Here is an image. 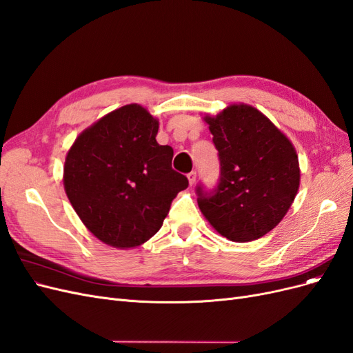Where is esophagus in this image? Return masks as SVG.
<instances>
[{"label":"esophagus","instance_id":"34e87169","mask_svg":"<svg viewBox=\"0 0 353 353\" xmlns=\"http://www.w3.org/2000/svg\"><path fill=\"white\" fill-rule=\"evenodd\" d=\"M188 180H189L190 185H195V181H196V172H190V173L188 174Z\"/></svg>","mask_w":353,"mask_h":353}]
</instances>
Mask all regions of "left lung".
Here are the masks:
<instances>
[{
    "label": "left lung",
    "mask_w": 353,
    "mask_h": 353,
    "mask_svg": "<svg viewBox=\"0 0 353 353\" xmlns=\"http://www.w3.org/2000/svg\"><path fill=\"white\" fill-rule=\"evenodd\" d=\"M205 121L219 151L220 180L212 190L196 186L199 210L229 241H255L274 229L296 196V151L251 105L233 104Z\"/></svg>",
    "instance_id": "1"
}]
</instances>
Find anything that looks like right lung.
<instances>
[{
  "label": "right lung",
  "mask_w": 353,
  "mask_h": 353,
  "mask_svg": "<svg viewBox=\"0 0 353 353\" xmlns=\"http://www.w3.org/2000/svg\"><path fill=\"white\" fill-rule=\"evenodd\" d=\"M158 120L124 105L77 136L64 163V189L88 230L126 249L145 243L167 217L188 177L172 168L173 148L160 145Z\"/></svg>",
  "instance_id": "right-lung-1"
}]
</instances>
